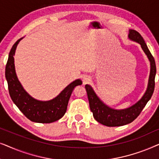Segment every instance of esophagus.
<instances>
[{"label":"esophagus","mask_w":159,"mask_h":159,"mask_svg":"<svg viewBox=\"0 0 159 159\" xmlns=\"http://www.w3.org/2000/svg\"><path fill=\"white\" fill-rule=\"evenodd\" d=\"M90 81H91V78L89 77V76H84V77H83V79H82V82H83L84 84L89 83Z\"/></svg>","instance_id":"obj_1"}]
</instances>
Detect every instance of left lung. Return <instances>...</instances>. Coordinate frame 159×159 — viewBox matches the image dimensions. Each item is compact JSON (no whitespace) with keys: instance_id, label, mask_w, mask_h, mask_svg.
I'll return each mask as SVG.
<instances>
[{"instance_id":"obj_1","label":"left lung","mask_w":159,"mask_h":159,"mask_svg":"<svg viewBox=\"0 0 159 159\" xmlns=\"http://www.w3.org/2000/svg\"><path fill=\"white\" fill-rule=\"evenodd\" d=\"M130 40L140 43L141 47L146 54L151 62V73H150L148 85L146 92L138 103L131 107L122 110H115L106 106L95 94L90 85L86 84L85 89L88 95L89 104L93 117L95 120L107 127H119L133 121L142 111L148 102L153 95L155 88V76L156 73V63L153 56L148 48L143 37L136 30H130L129 34Z\"/></svg>"}]
</instances>
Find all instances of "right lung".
<instances>
[{"label": "right lung", "instance_id": "right-lung-1", "mask_svg": "<svg viewBox=\"0 0 159 159\" xmlns=\"http://www.w3.org/2000/svg\"><path fill=\"white\" fill-rule=\"evenodd\" d=\"M21 39H19L12 46L6 63L5 75L9 95L19 109L30 121L43 124L54 122L65 114L74 88L81 85L82 82L77 80L71 82L51 101H40L34 99L24 90L15 71L14 56L17 45Z\"/></svg>", "mask_w": 159, "mask_h": 159}]
</instances>
